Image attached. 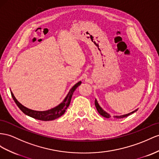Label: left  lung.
I'll use <instances>...</instances> for the list:
<instances>
[{
  "label": "left lung",
  "instance_id": "1",
  "mask_svg": "<svg viewBox=\"0 0 159 159\" xmlns=\"http://www.w3.org/2000/svg\"><path fill=\"white\" fill-rule=\"evenodd\" d=\"M95 107H96V108H97V110L98 111V112L99 113L100 115H101V116L105 117H106V118H109V117H111L110 115L108 114V113L105 112L104 110H103V109L99 106V105L98 104V103H97V101L96 99H95ZM137 110H138V109H136L135 111H132V112H131V113H128V114L123 115V116H115V117H116V118H122V117H127V116H129V115H131L132 113H134V112H136Z\"/></svg>",
  "mask_w": 159,
  "mask_h": 159
}]
</instances>
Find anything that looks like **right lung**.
Masks as SVG:
<instances>
[{
  "label": "right lung",
  "mask_w": 159,
  "mask_h": 159,
  "mask_svg": "<svg viewBox=\"0 0 159 159\" xmlns=\"http://www.w3.org/2000/svg\"><path fill=\"white\" fill-rule=\"evenodd\" d=\"M81 84V82L77 83L76 84L72 87V89L69 91L68 94L67 95L66 97L65 98L62 103H61L58 106L50 109V110L45 111H34L31 110V109H28L23 106V105L20 103L19 101L16 99L15 96L13 95V93L11 92V96L13 97V100L15 101V103L17 104L19 108L21 109V110L25 113V114L33 118H35L36 120H42V121H50V120H54L55 119L58 118L60 116H62L64 113L66 111L67 107L69 106V105L70 103V101L73 93L75 91V89L78 87L79 85Z\"/></svg>",
  "instance_id": "obj_1"
}]
</instances>
